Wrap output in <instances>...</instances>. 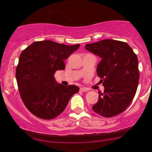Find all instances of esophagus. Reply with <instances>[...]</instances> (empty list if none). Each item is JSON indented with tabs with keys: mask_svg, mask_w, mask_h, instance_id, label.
<instances>
[{
	"mask_svg": "<svg viewBox=\"0 0 152 152\" xmlns=\"http://www.w3.org/2000/svg\"><path fill=\"white\" fill-rule=\"evenodd\" d=\"M88 89L87 88H84V87H83V88H80V91H83V92H86V91H88Z\"/></svg>",
	"mask_w": 152,
	"mask_h": 152,
	"instance_id": "1",
	"label": "esophagus"
}]
</instances>
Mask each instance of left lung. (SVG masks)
I'll list each match as a JSON object with an SVG mask.
<instances>
[{
	"instance_id": "left-lung-1",
	"label": "left lung",
	"mask_w": 152,
	"mask_h": 152,
	"mask_svg": "<svg viewBox=\"0 0 152 152\" xmlns=\"http://www.w3.org/2000/svg\"><path fill=\"white\" fill-rule=\"evenodd\" d=\"M85 48L102 59L97 74L104 90L99 92L98 101L92 109L105 118L121 113L132 102L138 88L140 74L136 55L126 43L113 39L86 44Z\"/></svg>"
}]
</instances>
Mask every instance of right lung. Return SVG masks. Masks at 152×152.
<instances>
[{
  "label": "right lung",
  "mask_w": 152,
  "mask_h": 152,
  "mask_svg": "<svg viewBox=\"0 0 152 152\" xmlns=\"http://www.w3.org/2000/svg\"><path fill=\"white\" fill-rule=\"evenodd\" d=\"M80 45H67L55 41H35L22 51L16 70L20 97L27 109L37 117L53 119L66 109L80 88L56 82L57 70L65 69L64 60Z\"/></svg>",
  "instance_id": "1"
}]
</instances>
